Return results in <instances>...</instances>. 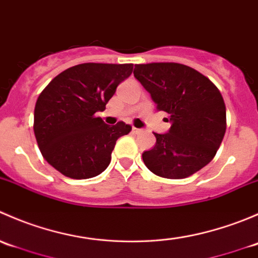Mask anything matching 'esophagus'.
I'll return each instance as SVG.
<instances>
[{
  "mask_svg": "<svg viewBox=\"0 0 258 258\" xmlns=\"http://www.w3.org/2000/svg\"><path fill=\"white\" fill-rule=\"evenodd\" d=\"M142 131H144V130H141V128H136V127H132V132H134L135 135H139V134H141Z\"/></svg>",
  "mask_w": 258,
  "mask_h": 258,
  "instance_id": "obj_1",
  "label": "esophagus"
}]
</instances>
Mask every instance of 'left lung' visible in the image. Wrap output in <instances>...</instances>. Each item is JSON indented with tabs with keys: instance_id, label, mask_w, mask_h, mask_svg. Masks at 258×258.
Returning a JSON list of instances; mask_svg holds the SVG:
<instances>
[{
	"instance_id": "1",
	"label": "left lung",
	"mask_w": 258,
	"mask_h": 258,
	"mask_svg": "<svg viewBox=\"0 0 258 258\" xmlns=\"http://www.w3.org/2000/svg\"><path fill=\"white\" fill-rule=\"evenodd\" d=\"M134 75L171 122L168 134H155V147L142 153L145 165L165 178L196 173L212 161L225 136L220 90L199 71L176 62L135 64Z\"/></svg>"
}]
</instances>
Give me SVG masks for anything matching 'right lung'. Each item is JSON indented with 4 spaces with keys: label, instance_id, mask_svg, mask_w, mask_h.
I'll return each mask as SVG.
<instances>
[{
    "label": "right lung",
    "instance_id": "right-lung-1",
    "mask_svg": "<svg viewBox=\"0 0 258 258\" xmlns=\"http://www.w3.org/2000/svg\"><path fill=\"white\" fill-rule=\"evenodd\" d=\"M134 64L81 63L64 70L40 93L33 131L43 158L66 177H95L108 167L116 141L130 134L124 122L108 126L98 111L132 74Z\"/></svg>",
    "mask_w": 258,
    "mask_h": 258
}]
</instances>
